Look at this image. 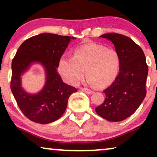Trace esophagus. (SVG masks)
<instances>
[{
    "label": "esophagus",
    "instance_id": "34e87169",
    "mask_svg": "<svg viewBox=\"0 0 157 157\" xmlns=\"http://www.w3.org/2000/svg\"><path fill=\"white\" fill-rule=\"evenodd\" d=\"M80 90L82 91H83V92L88 94H91L94 93V91L89 89H87V88H81Z\"/></svg>",
    "mask_w": 157,
    "mask_h": 157
}]
</instances>
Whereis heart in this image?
I'll list each match as a JSON object with an SVG mask.
<instances>
[{"instance_id": "obj_1", "label": "heart", "mask_w": 157, "mask_h": 157, "mask_svg": "<svg viewBox=\"0 0 157 157\" xmlns=\"http://www.w3.org/2000/svg\"><path fill=\"white\" fill-rule=\"evenodd\" d=\"M120 66V56L112 48L89 43L76 48L73 56L63 54L58 61L59 73L68 83L77 85L85 75L96 87H105L115 80Z\"/></svg>"}]
</instances>
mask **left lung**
<instances>
[{"mask_svg": "<svg viewBox=\"0 0 157 157\" xmlns=\"http://www.w3.org/2000/svg\"><path fill=\"white\" fill-rule=\"evenodd\" d=\"M100 37L114 45L120 66L114 82L103 91L105 100L95 111L109 121H122L131 116L145 99L148 67L142 49L130 37L113 32Z\"/></svg>", "mask_w": 157, "mask_h": 157, "instance_id": "8db88e82", "label": "left lung"}]
</instances>
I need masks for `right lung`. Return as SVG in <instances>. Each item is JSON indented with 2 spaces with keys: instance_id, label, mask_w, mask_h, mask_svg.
I'll return each instance as SVG.
<instances>
[{
  "instance_id": "add662e5",
  "label": "right lung",
  "mask_w": 157,
  "mask_h": 157,
  "mask_svg": "<svg viewBox=\"0 0 157 157\" xmlns=\"http://www.w3.org/2000/svg\"><path fill=\"white\" fill-rule=\"evenodd\" d=\"M74 37L43 33L26 40L17 49L12 62L10 87L22 113L32 121L40 124L52 122L63 114L70 95L76 88L63 82L57 71L59 59ZM46 69L47 82L37 95L26 93L21 87V75L33 62Z\"/></svg>"
}]
</instances>
